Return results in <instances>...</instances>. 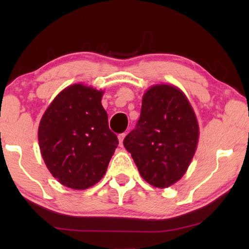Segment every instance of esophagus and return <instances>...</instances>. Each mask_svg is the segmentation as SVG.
Returning <instances> with one entry per match:
<instances>
[{"label":"esophagus","mask_w":249,"mask_h":249,"mask_svg":"<svg viewBox=\"0 0 249 249\" xmlns=\"http://www.w3.org/2000/svg\"><path fill=\"white\" fill-rule=\"evenodd\" d=\"M124 137H125V134H120V135L118 136V138H119V145H120V146L124 145Z\"/></svg>","instance_id":"1"}]
</instances>
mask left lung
Here are the masks:
<instances>
[{
  "instance_id": "8db88e82",
  "label": "left lung",
  "mask_w": 249,
  "mask_h": 249,
  "mask_svg": "<svg viewBox=\"0 0 249 249\" xmlns=\"http://www.w3.org/2000/svg\"><path fill=\"white\" fill-rule=\"evenodd\" d=\"M198 124L179 88L156 85L142 96L141 117L124 145L149 185L165 188L188 169L198 142Z\"/></svg>"
}]
</instances>
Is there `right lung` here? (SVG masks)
I'll return each mask as SVG.
<instances>
[{
  "mask_svg": "<svg viewBox=\"0 0 249 249\" xmlns=\"http://www.w3.org/2000/svg\"><path fill=\"white\" fill-rule=\"evenodd\" d=\"M102 95V90L71 85L54 98L39 122L44 162L69 188L87 189L100 181L119 144L108 128Z\"/></svg>",
  "mask_w": 249,
  "mask_h": 249,
  "instance_id": "right-lung-1",
  "label": "right lung"
}]
</instances>
